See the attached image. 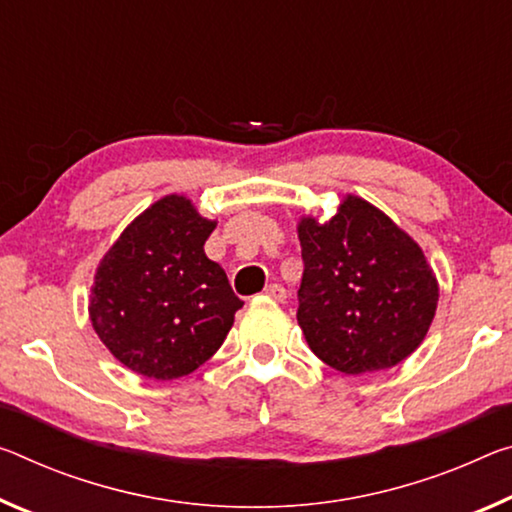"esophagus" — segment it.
<instances>
[{
	"label": "esophagus",
	"mask_w": 512,
	"mask_h": 512,
	"mask_svg": "<svg viewBox=\"0 0 512 512\" xmlns=\"http://www.w3.org/2000/svg\"><path fill=\"white\" fill-rule=\"evenodd\" d=\"M264 294H266V298L278 300V303H285V300H287V289L282 285H275V282L264 289Z\"/></svg>",
	"instance_id": "1"
}]
</instances>
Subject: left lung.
Here are the masks:
<instances>
[{
  "label": "left lung",
  "instance_id": "obj_1",
  "mask_svg": "<svg viewBox=\"0 0 512 512\" xmlns=\"http://www.w3.org/2000/svg\"><path fill=\"white\" fill-rule=\"evenodd\" d=\"M298 326L316 358L360 376L392 369L424 342L440 287L419 243L358 196L326 223H298Z\"/></svg>",
  "mask_w": 512,
  "mask_h": 512
}]
</instances>
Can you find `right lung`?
<instances>
[{
  "instance_id": "obj_1",
  "label": "right lung",
  "mask_w": 512,
  "mask_h": 512,
  "mask_svg": "<svg viewBox=\"0 0 512 512\" xmlns=\"http://www.w3.org/2000/svg\"><path fill=\"white\" fill-rule=\"evenodd\" d=\"M214 227L173 193L136 216L97 266L93 330L139 376H189L225 342L243 300L205 255Z\"/></svg>"
}]
</instances>
